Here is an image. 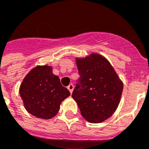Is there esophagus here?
<instances>
[{"label":"esophagus","instance_id":"1","mask_svg":"<svg viewBox=\"0 0 149 149\" xmlns=\"http://www.w3.org/2000/svg\"><path fill=\"white\" fill-rule=\"evenodd\" d=\"M67 88H68V90L70 91V92L71 93V94H72V91H73V88H74V87H73V85H72V84H70V85H69V86H68V87H67Z\"/></svg>","mask_w":149,"mask_h":149}]
</instances>
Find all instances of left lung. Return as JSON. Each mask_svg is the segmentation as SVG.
I'll use <instances>...</instances> for the list:
<instances>
[{
    "mask_svg": "<svg viewBox=\"0 0 149 149\" xmlns=\"http://www.w3.org/2000/svg\"><path fill=\"white\" fill-rule=\"evenodd\" d=\"M76 63L80 77L72 98L87 122H104L112 116L120 104L123 81L102 54L91 53L85 58H76Z\"/></svg>",
    "mask_w": 149,
    "mask_h": 149,
    "instance_id": "left-lung-1",
    "label": "left lung"
}]
</instances>
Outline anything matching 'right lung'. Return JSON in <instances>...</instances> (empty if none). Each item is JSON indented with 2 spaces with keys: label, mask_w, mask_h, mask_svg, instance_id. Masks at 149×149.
Returning a JSON list of instances; mask_svg holds the SVG:
<instances>
[{
  "label": "right lung",
  "mask_w": 149,
  "mask_h": 149,
  "mask_svg": "<svg viewBox=\"0 0 149 149\" xmlns=\"http://www.w3.org/2000/svg\"><path fill=\"white\" fill-rule=\"evenodd\" d=\"M19 95L25 109L34 116L50 120L56 116L60 105L70 95L53 74L52 67L37 65L26 74L19 87Z\"/></svg>",
  "instance_id": "obj_1"
}]
</instances>
